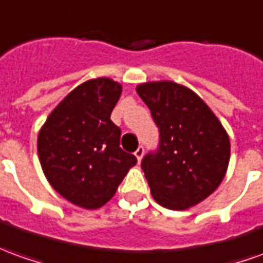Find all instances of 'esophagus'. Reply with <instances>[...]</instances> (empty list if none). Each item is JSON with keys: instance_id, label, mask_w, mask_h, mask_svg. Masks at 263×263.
I'll return each mask as SVG.
<instances>
[{"instance_id": "obj_1", "label": "esophagus", "mask_w": 263, "mask_h": 263, "mask_svg": "<svg viewBox=\"0 0 263 263\" xmlns=\"http://www.w3.org/2000/svg\"><path fill=\"white\" fill-rule=\"evenodd\" d=\"M144 152H145L144 146H138V149L135 151V157H137L138 161H141V159H142V157H144Z\"/></svg>"}]
</instances>
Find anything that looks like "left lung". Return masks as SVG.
<instances>
[{
  "mask_svg": "<svg viewBox=\"0 0 263 263\" xmlns=\"http://www.w3.org/2000/svg\"><path fill=\"white\" fill-rule=\"evenodd\" d=\"M138 95L159 128V146L142 159L154 199L183 211L206 199L227 174L231 142L211 108L192 89L172 81L145 82Z\"/></svg>",
  "mask_w": 263,
  "mask_h": 263,
  "instance_id": "left-lung-1",
  "label": "left lung"
}]
</instances>
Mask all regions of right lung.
I'll list each match as a JSON object with an SVG mask.
<instances>
[{"label":"right lung","instance_id":"add662e5","mask_svg":"<svg viewBox=\"0 0 263 263\" xmlns=\"http://www.w3.org/2000/svg\"><path fill=\"white\" fill-rule=\"evenodd\" d=\"M122 87L111 78L85 81L55 106L38 134V157L49 185L85 209L109 201L137 158L121 149L111 121Z\"/></svg>","mask_w":263,"mask_h":263}]
</instances>
